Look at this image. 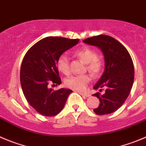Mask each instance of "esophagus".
Masks as SVG:
<instances>
[{
  "label": "esophagus",
  "mask_w": 146,
  "mask_h": 146,
  "mask_svg": "<svg viewBox=\"0 0 146 146\" xmlns=\"http://www.w3.org/2000/svg\"><path fill=\"white\" fill-rule=\"evenodd\" d=\"M78 92L81 96H84V97H88V96H90V95L88 94L85 93V92Z\"/></svg>",
  "instance_id": "34e87169"
}]
</instances>
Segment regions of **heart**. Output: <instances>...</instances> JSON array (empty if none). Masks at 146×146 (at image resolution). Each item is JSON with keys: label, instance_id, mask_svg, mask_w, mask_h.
Wrapping results in <instances>:
<instances>
[{"label": "heart", "instance_id": "b5f03b06", "mask_svg": "<svg viewBox=\"0 0 146 146\" xmlns=\"http://www.w3.org/2000/svg\"><path fill=\"white\" fill-rule=\"evenodd\" d=\"M74 54L77 58L81 59L86 63L88 72L93 76H98L102 72L103 68V62L97 57V53L94 50L89 47L76 50ZM58 70L64 75H69V59L66 54H62L60 55L56 62ZM91 81V77L87 74L73 76L68 78L65 81V84L68 88L77 91H83L85 89L87 84Z\"/></svg>", "mask_w": 146, "mask_h": 146}]
</instances>
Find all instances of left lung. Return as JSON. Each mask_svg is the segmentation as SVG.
<instances>
[{
	"label": "left lung",
	"mask_w": 146,
	"mask_h": 146,
	"mask_svg": "<svg viewBox=\"0 0 146 146\" xmlns=\"http://www.w3.org/2000/svg\"><path fill=\"white\" fill-rule=\"evenodd\" d=\"M86 44L99 47L104 57V73L94 86L95 90L105 88V93L93 94L100 104L94 111L104 115L117 110L129 96L134 81V66L127 49L115 39L100 35L84 39Z\"/></svg>",
	"instance_id": "obj_1"
}]
</instances>
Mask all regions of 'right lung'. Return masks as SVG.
<instances>
[{
  "mask_svg": "<svg viewBox=\"0 0 146 146\" xmlns=\"http://www.w3.org/2000/svg\"><path fill=\"white\" fill-rule=\"evenodd\" d=\"M78 42V39L47 36L34 44L23 59L20 71L23 93L30 106L43 116H54L60 112L73 92L68 88L53 91L47 86L50 83L61 84L57 60Z\"/></svg>",
  "mask_w": 146,
  "mask_h": 146,
  "instance_id": "add662e5",
  "label": "right lung"
}]
</instances>
